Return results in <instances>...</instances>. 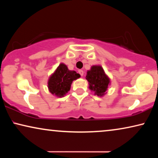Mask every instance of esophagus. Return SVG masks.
Masks as SVG:
<instances>
[{"label": "esophagus", "instance_id": "34e87169", "mask_svg": "<svg viewBox=\"0 0 158 158\" xmlns=\"http://www.w3.org/2000/svg\"><path fill=\"white\" fill-rule=\"evenodd\" d=\"M78 73H79V74L81 75V76H83V74H84V72H83V70H78Z\"/></svg>", "mask_w": 158, "mask_h": 158}]
</instances>
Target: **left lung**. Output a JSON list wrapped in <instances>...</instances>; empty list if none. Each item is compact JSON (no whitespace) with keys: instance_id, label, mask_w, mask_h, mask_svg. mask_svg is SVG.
<instances>
[{"instance_id":"left-lung-1","label":"left lung","mask_w":158,"mask_h":158,"mask_svg":"<svg viewBox=\"0 0 158 158\" xmlns=\"http://www.w3.org/2000/svg\"><path fill=\"white\" fill-rule=\"evenodd\" d=\"M85 78L89 83V88L98 96H102L106 91L110 80L101 66L94 65L87 72Z\"/></svg>"}]
</instances>
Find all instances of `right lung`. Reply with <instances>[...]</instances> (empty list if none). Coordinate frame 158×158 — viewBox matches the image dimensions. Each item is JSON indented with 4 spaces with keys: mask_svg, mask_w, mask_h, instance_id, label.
I'll use <instances>...</instances> for the list:
<instances>
[{
    "mask_svg": "<svg viewBox=\"0 0 158 158\" xmlns=\"http://www.w3.org/2000/svg\"><path fill=\"white\" fill-rule=\"evenodd\" d=\"M80 77L81 75L75 71L69 70L65 64H60L55 72L49 77V90L51 94L57 96H64L70 90L73 81Z\"/></svg>",
    "mask_w": 158,
    "mask_h": 158,
    "instance_id": "right-lung-1",
    "label": "right lung"
}]
</instances>
